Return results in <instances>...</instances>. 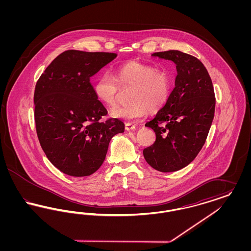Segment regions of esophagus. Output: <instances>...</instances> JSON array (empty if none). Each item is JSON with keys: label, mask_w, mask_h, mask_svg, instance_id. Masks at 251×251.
Instances as JSON below:
<instances>
[{"label": "esophagus", "mask_w": 251, "mask_h": 251, "mask_svg": "<svg viewBox=\"0 0 251 251\" xmlns=\"http://www.w3.org/2000/svg\"><path fill=\"white\" fill-rule=\"evenodd\" d=\"M135 129H136V127H135L134 125H132V124H130V123H127V124L125 125V130H126V131H134Z\"/></svg>", "instance_id": "esophagus-1"}]
</instances>
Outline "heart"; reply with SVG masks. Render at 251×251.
Here are the masks:
<instances>
[{
    "label": "heart",
    "mask_w": 251,
    "mask_h": 251,
    "mask_svg": "<svg viewBox=\"0 0 251 251\" xmlns=\"http://www.w3.org/2000/svg\"><path fill=\"white\" fill-rule=\"evenodd\" d=\"M120 89H131L129 105L115 108L111 115L127 122L144 120L151 112L164 107L170 97L172 77L166 70L139 62L121 65L113 75L104 73L96 80V98L106 107L117 105Z\"/></svg>",
    "instance_id": "1"
}]
</instances>
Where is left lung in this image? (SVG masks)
Returning <instances> with one entry per match:
<instances>
[{
  "instance_id": "1",
  "label": "left lung",
  "mask_w": 251,
  "mask_h": 251,
  "mask_svg": "<svg viewBox=\"0 0 251 251\" xmlns=\"http://www.w3.org/2000/svg\"><path fill=\"white\" fill-rule=\"evenodd\" d=\"M151 55L174 62L177 76L166 105L145 125L155 131L156 140L143 154L156 170L173 172L188 166L202 149L215 117V91L198 58L174 50Z\"/></svg>"
}]
</instances>
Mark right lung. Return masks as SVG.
<instances>
[{"instance_id": "add662e5", "label": "right lung", "mask_w": 251, "mask_h": 251, "mask_svg": "<svg viewBox=\"0 0 251 251\" xmlns=\"http://www.w3.org/2000/svg\"><path fill=\"white\" fill-rule=\"evenodd\" d=\"M116 57L113 52L69 50L49 65L36 83L37 137L50 162L67 175L93 174L102 165L112 137L124 131L118 119L100 121L107 110L90 83Z\"/></svg>"}]
</instances>
